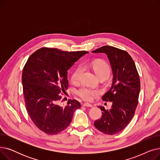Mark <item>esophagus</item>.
<instances>
[{"mask_svg":"<svg viewBox=\"0 0 160 160\" xmlns=\"http://www.w3.org/2000/svg\"><path fill=\"white\" fill-rule=\"evenodd\" d=\"M83 106H86V107H93V105L91 104H89V103L83 104Z\"/></svg>","mask_w":160,"mask_h":160,"instance_id":"obj_1","label":"esophagus"}]
</instances>
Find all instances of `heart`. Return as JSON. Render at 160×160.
Segmentation results:
<instances>
[{
	"label": "heart",
	"mask_w": 160,
	"mask_h": 160,
	"mask_svg": "<svg viewBox=\"0 0 160 160\" xmlns=\"http://www.w3.org/2000/svg\"><path fill=\"white\" fill-rule=\"evenodd\" d=\"M86 67H91L99 78L102 77H108L111 71L109 65L106 62L100 60H95L91 63L86 65ZM83 72V67L82 66L78 67L72 73L71 80L73 82H78L80 80ZM99 93V91L87 87H82L76 91V94L82 99L86 100V101H91V100H93L95 96L98 95Z\"/></svg>",
	"instance_id": "1"
}]
</instances>
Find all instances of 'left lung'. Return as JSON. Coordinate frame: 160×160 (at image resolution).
I'll return each instance as SVG.
<instances>
[{
	"instance_id": "obj_1",
	"label": "left lung",
	"mask_w": 160,
	"mask_h": 160,
	"mask_svg": "<svg viewBox=\"0 0 160 160\" xmlns=\"http://www.w3.org/2000/svg\"><path fill=\"white\" fill-rule=\"evenodd\" d=\"M92 52L107 55L112 69V85L102 97L112 102L110 110L99 106L101 118L94 122L99 131L114 135L124 130L133 117L138 104L140 79L133 59L125 50L112 46H103Z\"/></svg>"
}]
</instances>
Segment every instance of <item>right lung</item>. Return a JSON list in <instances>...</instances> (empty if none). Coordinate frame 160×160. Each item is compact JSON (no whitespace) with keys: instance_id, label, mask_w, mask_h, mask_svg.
<instances>
[{"instance_id":"1","label":"right lung","mask_w":160,"mask_h":160,"mask_svg":"<svg viewBox=\"0 0 160 160\" xmlns=\"http://www.w3.org/2000/svg\"><path fill=\"white\" fill-rule=\"evenodd\" d=\"M88 53L43 47L28 59L22 74L25 105L33 122L44 133L54 135L64 130L74 111L81 107L76 100H69L65 107L60 106L59 95L68 88L67 71Z\"/></svg>"}]
</instances>
